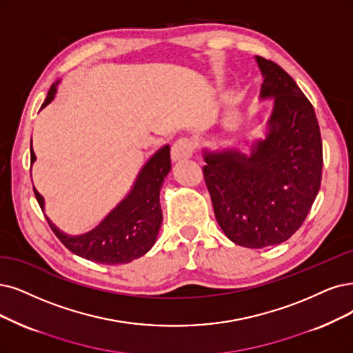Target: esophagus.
I'll use <instances>...</instances> for the list:
<instances>
[{
	"label": "esophagus",
	"instance_id": "34e87169",
	"mask_svg": "<svg viewBox=\"0 0 353 353\" xmlns=\"http://www.w3.org/2000/svg\"><path fill=\"white\" fill-rule=\"evenodd\" d=\"M194 150H196V143H194L193 141H190L188 138L179 139L172 148V159H173V161L188 160L194 154Z\"/></svg>",
	"mask_w": 353,
	"mask_h": 353
}]
</instances>
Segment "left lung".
<instances>
[{"label":"left lung","mask_w":353,"mask_h":353,"mask_svg":"<svg viewBox=\"0 0 353 353\" xmlns=\"http://www.w3.org/2000/svg\"><path fill=\"white\" fill-rule=\"evenodd\" d=\"M263 74L260 97H273L265 139L245 155L206 152L203 177L215 218L239 245L281 244L303 225L323 170V143L314 108L276 62L256 57Z\"/></svg>","instance_id":"8db88e82"}]
</instances>
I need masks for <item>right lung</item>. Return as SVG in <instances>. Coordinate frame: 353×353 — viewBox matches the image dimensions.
I'll use <instances>...</instances> for the list:
<instances>
[{
  "label": "right lung",
  "mask_w": 353,
  "mask_h": 353,
  "mask_svg": "<svg viewBox=\"0 0 353 353\" xmlns=\"http://www.w3.org/2000/svg\"><path fill=\"white\" fill-rule=\"evenodd\" d=\"M57 85L58 83L49 88L41 109L54 100ZM34 160L36 155L30 142V164ZM170 170V147L164 145L143 164L132 190L126 194V198L96 228L83 236H68L50 223L49 218H46L48 224L59 241L77 256L101 265L132 262L134 259L145 254L157 240L163 221L160 190ZM33 190L43 211V198L34 188Z\"/></svg>",
  "instance_id": "right-lung-1"
}]
</instances>
